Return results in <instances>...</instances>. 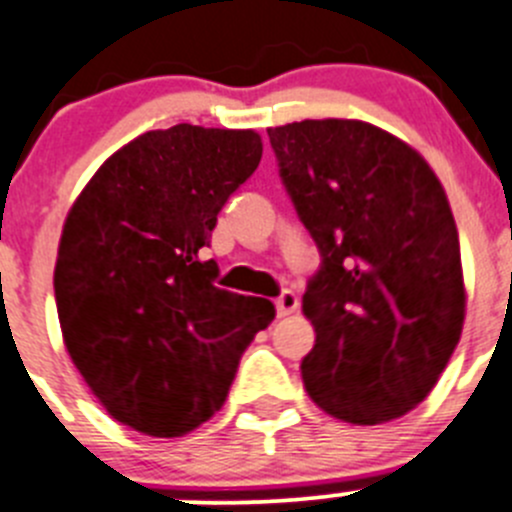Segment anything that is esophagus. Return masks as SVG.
I'll use <instances>...</instances> for the list:
<instances>
[{"mask_svg":"<svg viewBox=\"0 0 512 512\" xmlns=\"http://www.w3.org/2000/svg\"><path fill=\"white\" fill-rule=\"evenodd\" d=\"M299 309V296L294 291H284V294L276 299V314L279 316H289Z\"/></svg>","mask_w":512,"mask_h":512,"instance_id":"obj_1","label":"esophagus"}]
</instances>
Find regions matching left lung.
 Wrapping results in <instances>:
<instances>
[{
	"label": "left lung",
	"instance_id": "8db88e82",
	"mask_svg": "<svg viewBox=\"0 0 512 512\" xmlns=\"http://www.w3.org/2000/svg\"><path fill=\"white\" fill-rule=\"evenodd\" d=\"M281 180L321 253L301 299L316 344L301 379L326 415L382 425L415 410L465 324L460 241L440 178L364 120L269 128Z\"/></svg>",
	"mask_w": 512,
	"mask_h": 512
}]
</instances>
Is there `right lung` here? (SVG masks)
Returning <instances> with one entry per match:
<instances>
[{
	"label": "right lung",
	"mask_w": 512,
	"mask_h": 512,
	"mask_svg": "<svg viewBox=\"0 0 512 512\" xmlns=\"http://www.w3.org/2000/svg\"><path fill=\"white\" fill-rule=\"evenodd\" d=\"M256 130L180 123L113 153L62 226L55 299L90 392L123 425L180 437L223 407L269 299L218 289V211L259 168Z\"/></svg>",
	"instance_id": "add662e5"
}]
</instances>
